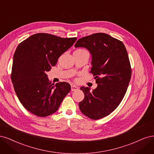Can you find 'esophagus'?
I'll use <instances>...</instances> for the list:
<instances>
[{"label": "esophagus", "mask_w": 154, "mask_h": 154, "mask_svg": "<svg viewBox=\"0 0 154 154\" xmlns=\"http://www.w3.org/2000/svg\"><path fill=\"white\" fill-rule=\"evenodd\" d=\"M79 90V88L76 86H74V85H72L71 86V91H77Z\"/></svg>", "instance_id": "34e87169"}]
</instances>
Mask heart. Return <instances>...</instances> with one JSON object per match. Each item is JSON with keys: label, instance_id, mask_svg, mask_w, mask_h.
I'll return each mask as SVG.
<instances>
[{"label": "heart", "instance_id": "obj_1", "mask_svg": "<svg viewBox=\"0 0 154 154\" xmlns=\"http://www.w3.org/2000/svg\"><path fill=\"white\" fill-rule=\"evenodd\" d=\"M84 51V50H82V49H79V50H77L75 51Z\"/></svg>", "mask_w": 154, "mask_h": 154}]
</instances>
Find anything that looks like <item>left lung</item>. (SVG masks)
I'll return each mask as SVG.
<instances>
[{
    "instance_id": "obj_1",
    "label": "left lung",
    "mask_w": 154,
    "mask_h": 154,
    "mask_svg": "<svg viewBox=\"0 0 154 154\" xmlns=\"http://www.w3.org/2000/svg\"><path fill=\"white\" fill-rule=\"evenodd\" d=\"M75 47L86 48L91 54V73L97 83L92 91L88 87L81 88L84 98L79 102V108L93 120L102 118L119 106L131 80L132 72L125 47L118 39L100 32L79 39Z\"/></svg>"
}]
</instances>
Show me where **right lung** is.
<instances>
[{
  "mask_svg": "<svg viewBox=\"0 0 154 154\" xmlns=\"http://www.w3.org/2000/svg\"><path fill=\"white\" fill-rule=\"evenodd\" d=\"M77 38L38 33L20 43L13 56L11 81L23 106L34 115L45 117L56 112L71 86L66 82L51 84L47 72L70 48Z\"/></svg>",
  "mask_w": 154,
  "mask_h": 154,
  "instance_id": "right-lung-1",
  "label": "right lung"
}]
</instances>
